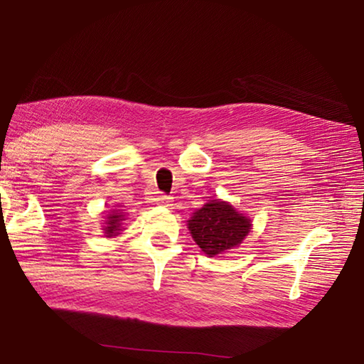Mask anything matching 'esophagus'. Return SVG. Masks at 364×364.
I'll return each instance as SVG.
<instances>
[{"instance_id": "esophagus-1", "label": "esophagus", "mask_w": 364, "mask_h": 364, "mask_svg": "<svg viewBox=\"0 0 364 364\" xmlns=\"http://www.w3.org/2000/svg\"><path fill=\"white\" fill-rule=\"evenodd\" d=\"M156 202H157L159 205H164V207L173 205V200H171V197L167 196V194H164V193H159V194L156 196Z\"/></svg>"}]
</instances>
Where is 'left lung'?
I'll use <instances>...</instances> for the list:
<instances>
[{
    "mask_svg": "<svg viewBox=\"0 0 364 364\" xmlns=\"http://www.w3.org/2000/svg\"><path fill=\"white\" fill-rule=\"evenodd\" d=\"M188 228L196 244L208 257H215L242 242L250 231V220L226 202L215 199L193 215Z\"/></svg>",
    "mask_w": 364,
    "mask_h": 364,
    "instance_id": "obj_1",
    "label": "left lung"
}]
</instances>
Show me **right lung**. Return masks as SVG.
<instances>
[{"mask_svg":"<svg viewBox=\"0 0 364 364\" xmlns=\"http://www.w3.org/2000/svg\"><path fill=\"white\" fill-rule=\"evenodd\" d=\"M120 220H123V215L122 213L114 212V213L109 215L107 226L104 228V231H106L107 237H112V236H115V234H119L117 231H120L119 230V228H120Z\"/></svg>","mask_w":364,"mask_h":364,"instance_id":"1","label":"right lung"}]
</instances>
